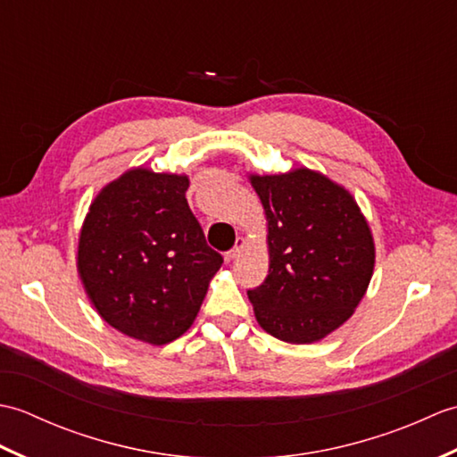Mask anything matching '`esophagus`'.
I'll list each match as a JSON object with an SVG mask.
<instances>
[{
  "mask_svg": "<svg viewBox=\"0 0 457 457\" xmlns=\"http://www.w3.org/2000/svg\"><path fill=\"white\" fill-rule=\"evenodd\" d=\"M245 249V239H237V244H236V247L231 249V251H228V259L229 261H234V259H237L239 255H241V251Z\"/></svg>",
  "mask_w": 457,
  "mask_h": 457,
  "instance_id": "1",
  "label": "esophagus"
}]
</instances>
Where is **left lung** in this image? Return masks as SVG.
Returning <instances> with one entry per match:
<instances>
[{"label": "left lung", "mask_w": 457, "mask_h": 457, "mask_svg": "<svg viewBox=\"0 0 457 457\" xmlns=\"http://www.w3.org/2000/svg\"><path fill=\"white\" fill-rule=\"evenodd\" d=\"M267 216L269 275L247 290L259 326L314 344L353 314L375 267L365 216L344 187L310 169L251 174Z\"/></svg>", "instance_id": "8db88e82"}]
</instances>
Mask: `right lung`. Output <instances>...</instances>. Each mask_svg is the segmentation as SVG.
I'll return each instance as SVG.
<instances>
[{"label":"right lung","instance_id":"1","mask_svg":"<svg viewBox=\"0 0 457 457\" xmlns=\"http://www.w3.org/2000/svg\"><path fill=\"white\" fill-rule=\"evenodd\" d=\"M187 174L133 169L90 204L79 275L112 328L162 345L192 326L223 257L208 247L187 202Z\"/></svg>","mask_w":457,"mask_h":457}]
</instances>
